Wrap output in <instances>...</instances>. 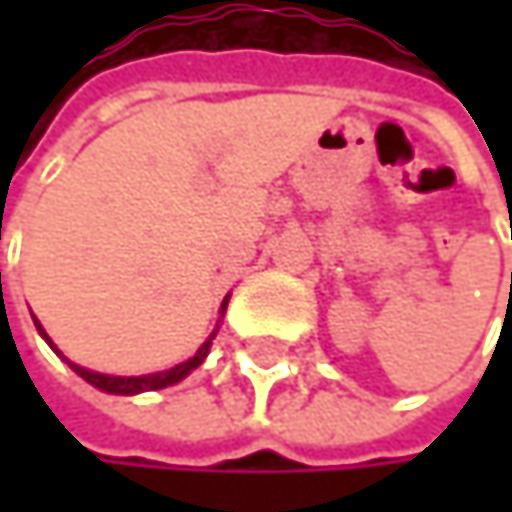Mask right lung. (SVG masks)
Here are the masks:
<instances>
[{
	"instance_id": "add662e5",
	"label": "right lung",
	"mask_w": 512,
	"mask_h": 512,
	"mask_svg": "<svg viewBox=\"0 0 512 512\" xmlns=\"http://www.w3.org/2000/svg\"><path fill=\"white\" fill-rule=\"evenodd\" d=\"M225 308V305H222ZM38 332L44 335V329H41V323H38ZM47 338V335H44ZM213 338H216V332L201 344V350L195 353V356L189 358V361H183V364H174L171 370H162V373H148V376H106V373H94V370H85V367H76V364H70L85 382H91L94 388H100V391H109V394H139V391H156V388H168V385H174V382H180L189 370H195L207 353H210V344H213ZM50 341V338H47ZM52 347V344H50ZM55 350V347H52Z\"/></svg>"
}]
</instances>
